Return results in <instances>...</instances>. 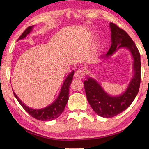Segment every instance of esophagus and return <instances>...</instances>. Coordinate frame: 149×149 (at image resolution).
<instances>
[{"instance_id": "esophagus-1", "label": "esophagus", "mask_w": 149, "mask_h": 149, "mask_svg": "<svg viewBox=\"0 0 149 149\" xmlns=\"http://www.w3.org/2000/svg\"><path fill=\"white\" fill-rule=\"evenodd\" d=\"M84 76L83 70L81 69H78L76 71L74 74V78L76 79H81Z\"/></svg>"}]
</instances>
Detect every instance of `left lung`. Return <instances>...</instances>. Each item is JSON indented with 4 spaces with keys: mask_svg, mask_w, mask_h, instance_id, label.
Instances as JSON below:
<instances>
[{
    "mask_svg": "<svg viewBox=\"0 0 149 149\" xmlns=\"http://www.w3.org/2000/svg\"><path fill=\"white\" fill-rule=\"evenodd\" d=\"M111 45L105 56L107 58L121 48H127L134 58V74L125 91L119 96H111L107 94L95 79L88 78L84 87L90 106L96 113L102 118H111L119 114L130 106L139 92L141 79V55L136 45L130 36L119 26L111 22Z\"/></svg>",
    "mask_w": 149,
    "mask_h": 149,
    "instance_id": "1",
    "label": "left lung"
}]
</instances>
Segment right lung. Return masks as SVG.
<instances>
[{"label":"right lung","mask_w":149,"mask_h":149,"mask_svg":"<svg viewBox=\"0 0 149 149\" xmlns=\"http://www.w3.org/2000/svg\"><path fill=\"white\" fill-rule=\"evenodd\" d=\"M33 27V26H29L24 31L23 33L20 35V37L19 38L18 40L24 38L30 32ZM74 74V71H73L67 76L63 84L59 96H58L55 102H53L51 105L43 108V109H33L32 108L29 107L20 101V99L17 97L14 92L13 91V93L18 101H19L20 105L22 106V107L31 117H33V118L42 121L53 120L58 118L62 114V112H63L65 109L67 102L68 101L70 86L72 82V81H73Z\"/></svg>","instance_id":"add662e5"}]
</instances>
